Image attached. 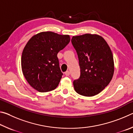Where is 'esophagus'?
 Segmentation results:
<instances>
[{"label":"esophagus","mask_w":133,"mask_h":133,"mask_svg":"<svg viewBox=\"0 0 133 133\" xmlns=\"http://www.w3.org/2000/svg\"><path fill=\"white\" fill-rule=\"evenodd\" d=\"M65 75H66V76H69L70 75V71H67L65 72Z\"/></svg>","instance_id":"obj_1"}]
</instances>
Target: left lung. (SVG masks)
<instances>
[{
    "label": "left lung",
    "instance_id": "left-lung-1",
    "mask_svg": "<svg viewBox=\"0 0 133 133\" xmlns=\"http://www.w3.org/2000/svg\"><path fill=\"white\" fill-rule=\"evenodd\" d=\"M71 43L77 52L80 76L73 82L78 94L86 97L100 93L113 76V56L106 41L98 35L89 33L73 36Z\"/></svg>",
    "mask_w": 133,
    "mask_h": 133
}]
</instances>
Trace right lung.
Here are the masks:
<instances>
[{"mask_svg":"<svg viewBox=\"0 0 133 133\" xmlns=\"http://www.w3.org/2000/svg\"><path fill=\"white\" fill-rule=\"evenodd\" d=\"M70 41L69 35L43 31L33 36L27 43L22 52V70L33 89L43 93L57 87L63 73L57 55Z\"/></svg>","mask_w":133,"mask_h":133,"instance_id":"1","label":"right lung"}]
</instances>
